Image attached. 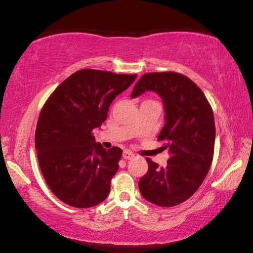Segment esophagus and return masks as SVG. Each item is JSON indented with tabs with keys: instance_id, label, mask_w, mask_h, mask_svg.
I'll return each mask as SVG.
<instances>
[{
	"instance_id": "34e87169",
	"label": "esophagus",
	"mask_w": 253,
	"mask_h": 253,
	"mask_svg": "<svg viewBox=\"0 0 253 253\" xmlns=\"http://www.w3.org/2000/svg\"><path fill=\"white\" fill-rule=\"evenodd\" d=\"M123 157H124V160H130V158L134 157V154L129 151H125L123 153Z\"/></svg>"
}]
</instances>
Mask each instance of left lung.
I'll return each mask as SVG.
<instances>
[{
  "label": "left lung",
  "instance_id": "8db88e82",
  "mask_svg": "<svg viewBox=\"0 0 253 253\" xmlns=\"http://www.w3.org/2000/svg\"><path fill=\"white\" fill-rule=\"evenodd\" d=\"M146 90L156 91L164 101L166 122L157 139L170 157L166 168L146 158L148 170L139 179V191L158 207H175L198 191L211 168L215 140L213 110L199 85L178 72L143 75L131 97Z\"/></svg>",
  "mask_w": 253,
  "mask_h": 253
}]
</instances>
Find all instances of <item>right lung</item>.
Returning a JSON list of instances; mask_svg holds the SVG:
<instances>
[{"mask_svg":"<svg viewBox=\"0 0 253 253\" xmlns=\"http://www.w3.org/2000/svg\"><path fill=\"white\" fill-rule=\"evenodd\" d=\"M136 77L81 69L60 84L42 107L34 137L38 161L49 188L63 203L92 208L108 196L123 151H106L96 144L92 130Z\"/></svg>","mask_w":253,"mask_h":253,"instance_id":"1","label":"right lung"}]
</instances>
